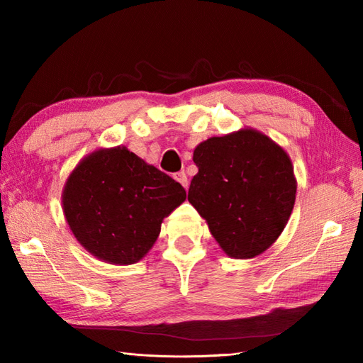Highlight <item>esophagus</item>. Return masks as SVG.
Segmentation results:
<instances>
[{"mask_svg":"<svg viewBox=\"0 0 363 363\" xmlns=\"http://www.w3.org/2000/svg\"><path fill=\"white\" fill-rule=\"evenodd\" d=\"M174 179L181 184V186L184 189L189 187V179H187V174L184 172H179V173H174Z\"/></svg>","mask_w":363,"mask_h":363,"instance_id":"34e87169","label":"esophagus"}]
</instances>
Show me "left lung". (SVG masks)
Here are the masks:
<instances>
[{"label": "left lung", "instance_id": "obj_1", "mask_svg": "<svg viewBox=\"0 0 363 363\" xmlns=\"http://www.w3.org/2000/svg\"><path fill=\"white\" fill-rule=\"evenodd\" d=\"M198 173L189 201L234 259L264 252L281 235L295 206L296 179L279 145L256 129L211 137L194 151Z\"/></svg>", "mask_w": 363, "mask_h": 363}]
</instances>
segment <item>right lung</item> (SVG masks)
Segmentation results:
<instances>
[{
	"label": "right lung",
	"mask_w": 363,
	"mask_h": 363,
	"mask_svg": "<svg viewBox=\"0 0 363 363\" xmlns=\"http://www.w3.org/2000/svg\"><path fill=\"white\" fill-rule=\"evenodd\" d=\"M186 196L173 177L115 146L79 162L67 179L62 206L76 240L91 256L130 265L152 248L162 221Z\"/></svg>",
	"instance_id": "right-lung-1"
}]
</instances>
